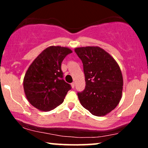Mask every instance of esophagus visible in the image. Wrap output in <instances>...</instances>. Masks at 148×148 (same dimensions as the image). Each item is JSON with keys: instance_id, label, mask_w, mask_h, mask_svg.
<instances>
[{"instance_id": "1", "label": "esophagus", "mask_w": 148, "mask_h": 148, "mask_svg": "<svg viewBox=\"0 0 148 148\" xmlns=\"http://www.w3.org/2000/svg\"><path fill=\"white\" fill-rule=\"evenodd\" d=\"M71 86H72V88H74V87H75V84H74V83H72V84H71Z\"/></svg>"}]
</instances>
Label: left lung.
<instances>
[{
    "instance_id": "1",
    "label": "left lung",
    "mask_w": 148,
    "mask_h": 148,
    "mask_svg": "<svg viewBox=\"0 0 148 148\" xmlns=\"http://www.w3.org/2000/svg\"><path fill=\"white\" fill-rule=\"evenodd\" d=\"M84 65L86 88L78 92L81 104L92 115L104 116L122 98L123 78L118 62L99 47L74 49Z\"/></svg>"
}]
</instances>
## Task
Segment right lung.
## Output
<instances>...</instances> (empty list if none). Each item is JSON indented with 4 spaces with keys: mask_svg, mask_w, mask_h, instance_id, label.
<instances>
[{
    "mask_svg": "<svg viewBox=\"0 0 148 148\" xmlns=\"http://www.w3.org/2000/svg\"><path fill=\"white\" fill-rule=\"evenodd\" d=\"M72 53L67 47H47L30 64L23 79V90L30 104L42 111L54 109L63 102L71 86L64 81L61 63Z\"/></svg>",
    "mask_w": 148,
    "mask_h": 148,
    "instance_id": "right-lung-1",
    "label": "right lung"
}]
</instances>
